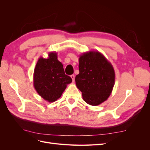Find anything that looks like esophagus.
<instances>
[{
  "instance_id": "1",
  "label": "esophagus",
  "mask_w": 150,
  "mask_h": 150,
  "mask_svg": "<svg viewBox=\"0 0 150 150\" xmlns=\"http://www.w3.org/2000/svg\"><path fill=\"white\" fill-rule=\"evenodd\" d=\"M71 78L72 79V82H74V81H75V76L74 74H72V75L71 76Z\"/></svg>"
}]
</instances>
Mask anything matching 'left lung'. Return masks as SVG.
<instances>
[{
  "label": "left lung",
  "instance_id": "1",
  "mask_svg": "<svg viewBox=\"0 0 150 150\" xmlns=\"http://www.w3.org/2000/svg\"><path fill=\"white\" fill-rule=\"evenodd\" d=\"M79 71L75 81L83 100L91 106L107 100L115 83V72L103 54L94 51L83 53L79 58Z\"/></svg>",
  "mask_w": 150,
  "mask_h": 150
}]
</instances>
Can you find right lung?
<instances>
[{"instance_id": "obj_1", "label": "right lung", "mask_w": 150, "mask_h": 150, "mask_svg": "<svg viewBox=\"0 0 150 150\" xmlns=\"http://www.w3.org/2000/svg\"><path fill=\"white\" fill-rule=\"evenodd\" d=\"M48 58L40 57L34 72V86L44 100L56 101L64 91L72 79L65 74L62 63L57 59V53L51 52Z\"/></svg>"}]
</instances>
